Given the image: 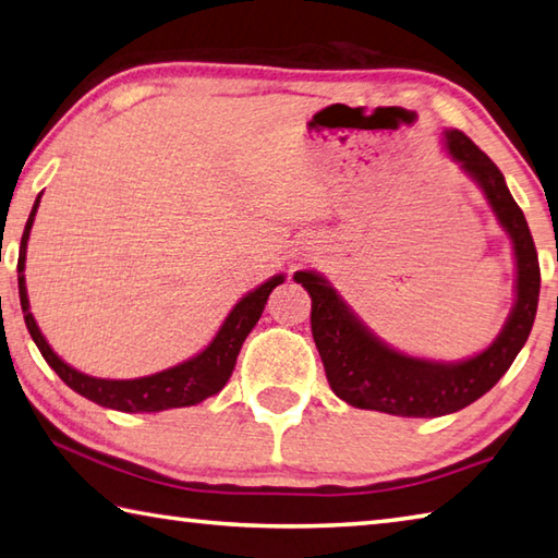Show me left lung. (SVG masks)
<instances>
[{
  "label": "left lung",
  "mask_w": 558,
  "mask_h": 558,
  "mask_svg": "<svg viewBox=\"0 0 558 558\" xmlns=\"http://www.w3.org/2000/svg\"><path fill=\"white\" fill-rule=\"evenodd\" d=\"M444 148L465 175L483 190L514 248V305L488 349L465 361H427L383 343L314 270L295 272L312 298V337L337 398L361 410L398 417H441L483 398L498 383L530 337L539 305V258L518 202L498 166L459 129L444 131Z\"/></svg>",
  "instance_id": "8db88e82"
}]
</instances>
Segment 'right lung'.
Wrapping results in <instances>:
<instances>
[{
	"label": "right lung",
	"instance_id": "1",
	"mask_svg": "<svg viewBox=\"0 0 558 558\" xmlns=\"http://www.w3.org/2000/svg\"><path fill=\"white\" fill-rule=\"evenodd\" d=\"M40 195H44V192H40ZM40 195L34 202L32 215H28L24 236H22V248H19V263H16L19 300H22V312H24L28 333H32V339L36 341L40 356H44L48 366L58 373L60 380H63L68 388H73L75 392L83 395V398L119 412H163L170 408H190V404L207 400L225 388L227 380L231 378V371L236 366V356L241 347H244L251 329L256 327V322L260 319L268 295L272 292V288H278L280 282L286 280V276H272L256 290H251L246 298H241L234 305V310L229 312L225 324L219 327L217 337L209 341V347L205 351H199L197 356H192L190 361L180 363V366L154 373V376L134 378V380L93 378L87 376V373H80L77 368L68 366V363L48 347V341L44 339V333H40L38 324L34 319L32 307H28L26 278H24L26 244H28V234H32Z\"/></svg>",
	"mask_w": 558,
	"mask_h": 558
}]
</instances>
